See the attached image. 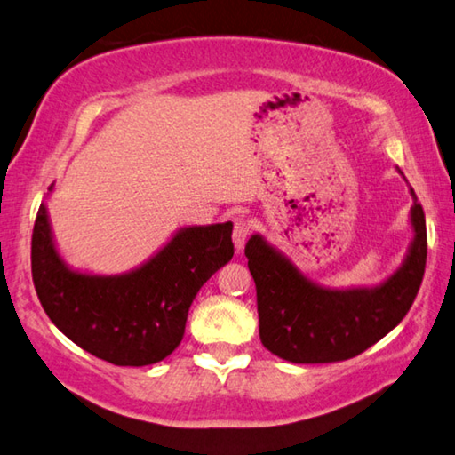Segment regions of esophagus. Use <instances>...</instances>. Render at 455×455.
I'll return each instance as SVG.
<instances>
[{"instance_id": "esophagus-1", "label": "esophagus", "mask_w": 455, "mask_h": 455, "mask_svg": "<svg viewBox=\"0 0 455 455\" xmlns=\"http://www.w3.org/2000/svg\"><path fill=\"white\" fill-rule=\"evenodd\" d=\"M249 233H251L249 220L236 219L235 220V230H233V243H235L236 252H241L244 249V243H246V236H249Z\"/></svg>"}]
</instances>
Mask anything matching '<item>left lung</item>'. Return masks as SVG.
<instances>
[{
  "mask_svg": "<svg viewBox=\"0 0 455 455\" xmlns=\"http://www.w3.org/2000/svg\"><path fill=\"white\" fill-rule=\"evenodd\" d=\"M397 172L403 176V172ZM413 238L403 263L373 287L329 289L299 271L259 233L244 255L257 284L259 335L265 347L291 363H333L359 355L395 329L413 305L426 271V214L413 188Z\"/></svg>",
  "mask_w": 455,
  "mask_h": 455,
  "instance_id": "obj_1",
  "label": "left lung"
}]
</instances>
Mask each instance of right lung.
I'll return each instance as SVG.
<instances>
[{
	"instance_id": "1",
	"label": "right lung",
	"mask_w": 455,
	"mask_h": 455,
	"mask_svg": "<svg viewBox=\"0 0 455 455\" xmlns=\"http://www.w3.org/2000/svg\"><path fill=\"white\" fill-rule=\"evenodd\" d=\"M230 235V220L182 227L132 271L84 273L61 259L42 203L32 236L34 287L53 325L84 351L122 367L152 365L179 347L196 292L233 259Z\"/></svg>"
}]
</instances>
